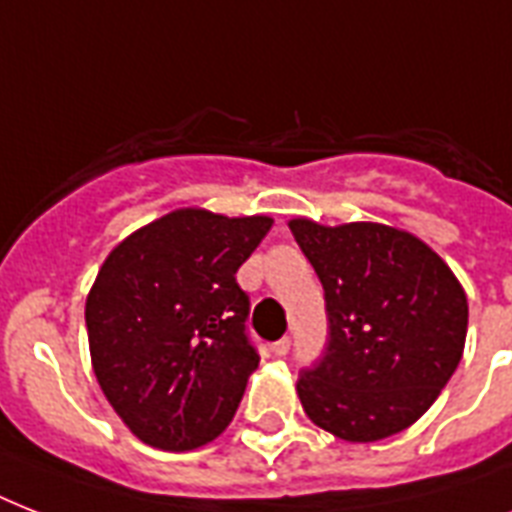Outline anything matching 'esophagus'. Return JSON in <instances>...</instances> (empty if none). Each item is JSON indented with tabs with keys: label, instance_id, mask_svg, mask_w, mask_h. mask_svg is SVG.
<instances>
[{
	"label": "esophagus",
	"instance_id": "34e87169",
	"mask_svg": "<svg viewBox=\"0 0 512 512\" xmlns=\"http://www.w3.org/2000/svg\"><path fill=\"white\" fill-rule=\"evenodd\" d=\"M289 348H292V340H289V337H281V340L273 342V353H276V356H287Z\"/></svg>",
	"mask_w": 512,
	"mask_h": 512
}]
</instances>
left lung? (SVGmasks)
Returning <instances> with one entry per match:
<instances>
[{
    "label": "left lung",
    "instance_id": "obj_1",
    "mask_svg": "<svg viewBox=\"0 0 512 512\" xmlns=\"http://www.w3.org/2000/svg\"><path fill=\"white\" fill-rule=\"evenodd\" d=\"M327 300L324 356L297 380L313 425L350 444L420 420L460 364L468 297L414 233L382 223L289 220Z\"/></svg>",
    "mask_w": 512,
    "mask_h": 512
}]
</instances>
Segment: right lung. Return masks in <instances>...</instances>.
<instances>
[{
    "label": "right lung",
    "instance_id": "add662e5",
    "mask_svg": "<svg viewBox=\"0 0 512 512\" xmlns=\"http://www.w3.org/2000/svg\"><path fill=\"white\" fill-rule=\"evenodd\" d=\"M271 225L268 215L175 209L100 265L84 305L92 369L143 444L191 452L233 420L260 364L236 271Z\"/></svg>",
    "mask_w": 512,
    "mask_h": 512
}]
</instances>
